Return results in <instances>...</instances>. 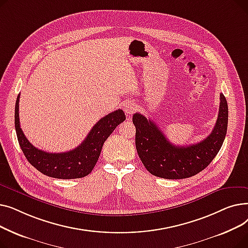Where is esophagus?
<instances>
[{
    "mask_svg": "<svg viewBox=\"0 0 248 248\" xmlns=\"http://www.w3.org/2000/svg\"><path fill=\"white\" fill-rule=\"evenodd\" d=\"M124 109L126 113H134L137 110L136 103L132 100H127L124 103Z\"/></svg>",
    "mask_w": 248,
    "mask_h": 248,
    "instance_id": "34e87169",
    "label": "esophagus"
}]
</instances>
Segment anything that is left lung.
<instances>
[{"label":"left lung","mask_w":248,"mask_h":248,"mask_svg":"<svg viewBox=\"0 0 248 248\" xmlns=\"http://www.w3.org/2000/svg\"><path fill=\"white\" fill-rule=\"evenodd\" d=\"M136 148L147 170L164 179H185L203 171L216 157L224 141L228 124V106L220 93L219 113L212 133L200 142L177 147L165 137L152 120L135 113Z\"/></svg>","instance_id":"1"}]
</instances>
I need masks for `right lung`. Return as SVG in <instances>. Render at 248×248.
<instances>
[{"mask_svg": "<svg viewBox=\"0 0 248 248\" xmlns=\"http://www.w3.org/2000/svg\"><path fill=\"white\" fill-rule=\"evenodd\" d=\"M19 100L15 106V128L19 145L28 162L42 174L57 179L83 178L91 173L99 158L104 141L114 128L125 121L124 112L117 109L100 119L77 148L65 153H47L34 147L20 127Z\"/></svg>", "mask_w": 248, "mask_h": 248, "instance_id": "add662e5", "label": "right lung"}]
</instances>
